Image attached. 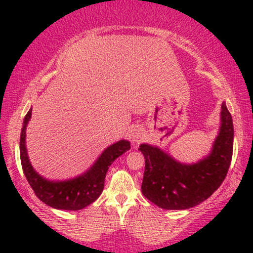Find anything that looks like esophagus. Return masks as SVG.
<instances>
[{
    "label": "esophagus",
    "mask_w": 253,
    "mask_h": 253,
    "mask_svg": "<svg viewBox=\"0 0 253 253\" xmlns=\"http://www.w3.org/2000/svg\"><path fill=\"white\" fill-rule=\"evenodd\" d=\"M130 139H132V141L134 144H139L141 140L144 139V132L143 129L139 128V127H136L132 130V133H130Z\"/></svg>",
    "instance_id": "esophagus-1"
}]
</instances>
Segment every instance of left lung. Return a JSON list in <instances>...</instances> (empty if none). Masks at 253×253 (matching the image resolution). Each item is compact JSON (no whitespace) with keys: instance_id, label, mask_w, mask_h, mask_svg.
I'll return each mask as SVG.
<instances>
[{"instance_id":"obj_1","label":"left lung","mask_w":253,"mask_h":253,"mask_svg":"<svg viewBox=\"0 0 253 253\" xmlns=\"http://www.w3.org/2000/svg\"><path fill=\"white\" fill-rule=\"evenodd\" d=\"M234 128L226 103L221 106V127L211 155L199 163L176 162L158 147L140 145L145 157L141 184L144 196L164 210H188L207 200L225 179L233 153Z\"/></svg>"}]
</instances>
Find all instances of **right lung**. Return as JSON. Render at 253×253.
<instances>
[{
  "instance_id": "add662e5",
  "label": "right lung",
  "mask_w": 253,
  "mask_h": 253,
  "mask_svg": "<svg viewBox=\"0 0 253 253\" xmlns=\"http://www.w3.org/2000/svg\"><path fill=\"white\" fill-rule=\"evenodd\" d=\"M31 115L32 108L26 114L21 135H20V158H21L24 173L32 189L34 190L40 201L57 210L78 211L86 207L101 195L107 171L119 156L130 149L129 143L126 140H120L104 150L94 167L83 176L65 182L46 181L33 170L26 152V126L30 121Z\"/></svg>"
}]
</instances>
